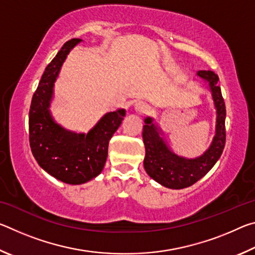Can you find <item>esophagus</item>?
Wrapping results in <instances>:
<instances>
[{
	"label": "esophagus",
	"mask_w": 255,
	"mask_h": 255,
	"mask_svg": "<svg viewBox=\"0 0 255 255\" xmlns=\"http://www.w3.org/2000/svg\"><path fill=\"white\" fill-rule=\"evenodd\" d=\"M132 103H133V108H135V110L137 112H143V110L145 109V103L139 97L133 98Z\"/></svg>",
	"instance_id": "esophagus-1"
}]
</instances>
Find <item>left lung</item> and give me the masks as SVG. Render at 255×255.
I'll use <instances>...</instances> for the list:
<instances>
[{
	"label": "left lung",
	"instance_id": "1",
	"mask_svg": "<svg viewBox=\"0 0 255 255\" xmlns=\"http://www.w3.org/2000/svg\"><path fill=\"white\" fill-rule=\"evenodd\" d=\"M198 76L208 82L216 109L215 136L209 147L196 157H184L171 149L163 131L155 125L154 119L145 118L143 140L145 145L144 167L150 178L170 189L190 187L210 171L225 147L226 108L218 76L211 71H199Z\"/></svg>",
	"mask_w": 255,
	"mask_h": 255
}]
</instances>
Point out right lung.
Segmentation results:
<instances>
[{
  "mask_svg": "<svg viewBox=\"0 0 255 255\" xmlns=\"http://www.w3.org/2000/svg\"><path fill=\"white\" fill-rule=\"evenodd\" d=\"M81 39L66 41L46 67L33 93L29 111V141L38 164L62 182L81 184L101 173L112 135L122 125L125 109L103 116L89 131H73L51 117L49 106L54 84L67 55Z\"/></svg>",
  "mask_w": 255,
  "mask_h": 255,
  "instance_id": "add662e5",
  "label": "right lung"
}]
</instances>
